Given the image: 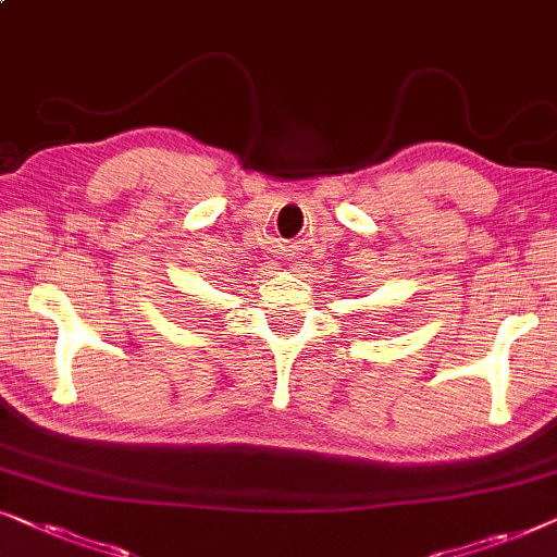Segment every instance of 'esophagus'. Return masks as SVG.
<instances>
[{
    "label": "esophagus",
    "mask_w": 557,
    "mask_h": 557,
    "mask_svg": "<svg viewBox=\"0 0 557 557\" xmlns=\"http://www.w3.org/2000/svg\"><path fill=\"white\" fill-rule=\"evenodd\" d=\"M286 263L294 269V265H296V256H294V253H286Z\"/></svg>",
    "instance_id": "1"
}]
</instances>
